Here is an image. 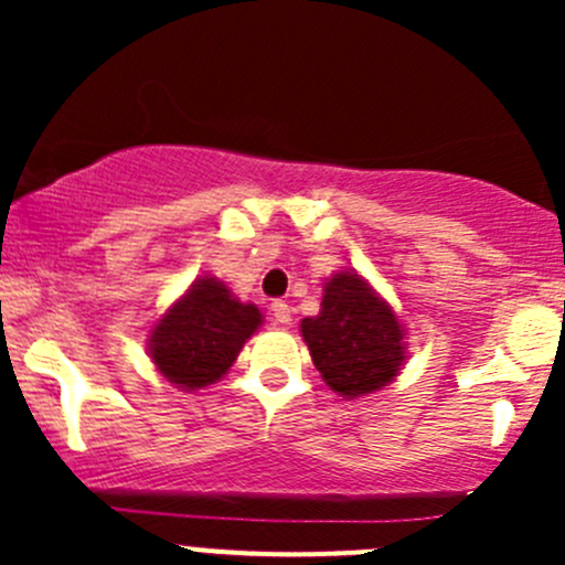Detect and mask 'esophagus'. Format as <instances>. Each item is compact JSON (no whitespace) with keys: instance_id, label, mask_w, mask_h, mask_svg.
Returning a JSON list of instances; mask_svg holds the SVG:
<instances>
[{"instance_id":"esophagus-1","label":"esophagus","mask_w":565,"mask_h":565,"mask_svg":"<svg viewBox=\"0 0 565 565\" xmlns=\"http://www.w3.org/2000/svg\"><path fill=\"white\" fill-rule=\"evenodd\" d=\"M270 311H273V322H276V324L292 322V306L284 303V300H276V303L270 306Z\"/></svg>"}]
</instances>
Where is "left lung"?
<instances>
[{"mask_svg":"<svg viewBox=\"0 0 565 565\" xmlns=\"http://www.w3.org/2000/svg\"><path fill=\"white\" fill-rule=\"evenodd\" d=\"M300 333L317 372L344 398L385 388L407 361L396 311L355 270L324 281L319 315L306 317Z\"/></svg>","mask_w":565,"mask_h":565,"instance_id":"8db88e82","label":"left lung"}]
</instances>
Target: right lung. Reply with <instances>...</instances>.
<instances>
[{
	"label": "right lung",
	"mask_w": 565,
	"mask_h": 565,
	"mask_svg": "<svg viewBox=\"0 0 565 565\" xmlns=\"http://www.w3.org/2000/svg\"><path fill=\"white\" fill-rule=\"evenodd\" d=\"M259 324L254 303H241L224 281L202 276L158 319L147 350L169 383L196 391L230 372Z\"/></svg>",
	"instance_id": "1"
}]
</instances>
